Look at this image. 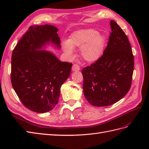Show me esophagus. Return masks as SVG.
Returning <instances> with one entry per match:
<instances>
[{
    "mask_svg": "<svg viewBox=\"0 0 149 149\" xmlns=\"http://www.w3.org/2000/svg\"><path fill=\"white\" fill-rule=\"evenodd\" d=\"M72 70L73 71H79L80 70V66L77 64H74L72 66Z\"/></svg>",
    "mask_w": 149,
    "mask_h": 149,
    "instance_id": "34e87169",
    "label": "esophagus"
}]
</instances>
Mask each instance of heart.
<instances>
[{
	"mask_svg": "<svg viewBox=\"0 0 149 149\" xmlns=\"http://www.w3.org/2000/svg\"><path fill=\"white\" fill-rule=\"evenodd\" d=\"M105 42V37L97 31L92 29H83L73 33L68 42L63 44V49L66 55L72 56L74 55L73 48H81L82 58L88 62H94L102 56Z\"/></svg>",
	"mask_w": 149,
	"mask_h": 149,
	"instance_id": "obj_1",
	"label": "heart"
}]
</instances>
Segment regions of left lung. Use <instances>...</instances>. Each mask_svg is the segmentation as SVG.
Listing matches in <instances>:
<instances>
[{"instance_id": "1", "label": "left lung", "mask_w": 149, "mask_h": 149, "mask_svg": "<svg viewBox=\"0 0 149 149\" xmlns=\"http://www.w3.org/2000/svg\"><path fill=\"white\" fill-rule=\"evenodd\" d=\"M111 33L102 56L82 70L84 97L94 106L118 102L131 88L134 56L128 38L116 22H110Z\"/></svg>"}]
</instances>
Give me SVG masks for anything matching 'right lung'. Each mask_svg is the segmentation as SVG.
I'll list each match as a JSON object with an SVG mask.
<instances>
[{
    "label": "right lung",
    "instance_id": "right-lung-1",
    "mask_svg": "<svg viewBox=\"0 0 149 149\" xmlns=\"http://www.w3.org/2000/svg\"><path fill=\"white\" fill-rule=\"evenodd\" d=\"M58 31L49 24L31 26L12 53V86L22 104L34 112L46 113L55 107L61 85L70 75L71 63L40 50L49 42L60 48Z\"/></svg>",
    "mask_w": 149,
    "mask_h": 149
}]
</instances>
